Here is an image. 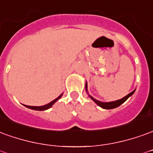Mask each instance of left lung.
<instances>
[{"label": "left lung", "instance_id": "1", "mask_svg": "<svg viewBox=\"0 0 153 153\" xmlns=\"http://www.w3.org/2000/svg\"><path fill=\"white\" fill-rule=\"evenodd\" d=\"M85 90H86V93L88 94V95L89 96V98L94 101V102L97 104V105H99V107H101L102 108H104V109H113V108H117L118 106H120L122 103H123V102L127 100V99H128L129 97H131L133 94H134V92L136 89H134L133 91L131 92L130 94H128V95H126L125 97H123V99H118V100H116V101H113V102H101V101H99V100H97V99H95L94 97H92L91 95L88 94V84L87 82H86V84H85Z\"/></svg>", "mask_w": 153, "mask_h": 153}]
</instances>
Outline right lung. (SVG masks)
Returning a JSON list of instances; mask_svg holds the SVG:
<instances>
[{
  "mask_svg": "<svg viewBox=\"0 0 153 153\" xmlns=\"http://www.w3.org/2000/svg\"><path fill=\"white\" fill-rule=\"evenodd\" d=\"M62 95H63V94H61L59 96L58 98H56L54 100L51 101V102L47 103V104H45V105H43V106H28V105H25V106L26 107V108H30V109H33V110H37V111H44V110H47L53 106V105L54 104V102H57L59 99L61 98Z\"/></svg>",
  "mask_w": 153,
  "mask_h": 153,
  "instance_id": "1",
  "label": "right lung"
}]
</instances>
